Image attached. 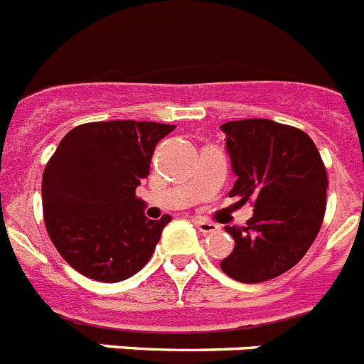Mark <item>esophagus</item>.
<instances>
[{
  "label": "esophagus",
  "instance_id": "1",
  "mask_svg": "<svg viewBox=\"0 0 364 364\" xmlns=\"http://www.w3.org/2000/svg\"><path fill=\"white\" fill-rule=\"evenodd\" d=\"M195 225H197V228L200 230L204 235L213 234V232H217V230H219V225H215V223H212V220H206V219H197L195 220Z\"/></svg>",
  "mask_w": 364,
  "mask_h": 364
}]
</instances>
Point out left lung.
I'll return each mask as SVG.
<instances>
[{
  "instance_id": "left-lung-1",
  "label": "left lung",
  "mask_w": 364,
  "mask_h": 364,
  "mask_svg": "<svg viewBox=\"0 0 364 364\" xmlns=\"http://www.w3.org/2000/svg\"><path fill=\"white\" fill-rule=\"evenodd\" d=\"M235 173L230 197L252 200L247 226H225L235 241L220 269L243 284H259L293 269L309 250L326 212L324 161L313 139L271 119L220 125Z\"/></svg>"
}]
</instances>
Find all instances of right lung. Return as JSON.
Returning a JSON list of instances; mask_svg holds the SVG:
<instances>
[{
    "mask_svg": "<svg viewBox=\"0 0 364 364\" xmlns=\"http://www.w3.org/2000/svg\"><path fill=\"white\" fill-rule=\"evenodd\" d=\"M173 130L154 121H95L62 138L42 175L43 223L77 272L116 284L147 265L171 217L147 219L136 188Z\"/></svg>",
    "mask_w": 364,
    "mask_h": 364,
    "instance_id": "1",
    "label": "right lung"
}]
</instances>
